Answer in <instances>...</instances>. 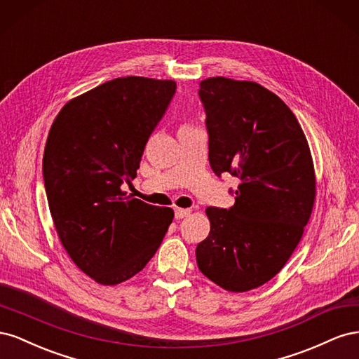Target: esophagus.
<instances>
[{
    "label": "esophagus",
    "instance_id": "34e87169",
    "mask_svg": "<svg viewBox=\"0 0 359 359\" xmlns=\"http://www.w3.org/2000/svg\"><path fill=\"white\" fill-rule=\"evenodd\" d=\"M191 212V210L189 208H175V217L180 220V219H184V217H189Z\"/></svg>",
    "mask_w": 359,
    "mask_h": 359
}]
</instances>
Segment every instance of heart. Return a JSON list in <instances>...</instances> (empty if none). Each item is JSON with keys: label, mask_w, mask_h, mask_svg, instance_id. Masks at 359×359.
Here are the masks:
<instances>
[{"label": "heart", "mask_w": 359, "mask_h": 359, "mask_svg": "<svg viewBox=\"0 0 359 359\" xmlns=\"http://www.w3.org/2000/svg\"><path fill=\"white\" fill-rule=\"evenodd\" d=\"M186 127H189V126H186Z\"/></svg>", "instance_id": "obj_1"}]
</instances>
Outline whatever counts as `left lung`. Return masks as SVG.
Segmentation results:
<instances>
[{
    "mask_svg": "<svg viewBox=\"0 0 359 359\" xmlns=\"http://www.w3.org/2000/svg\"><path fill=\"white\" fill-rule=\"evenodd\" d=\"M199 97L211 169L240 186L229 210L206 208L198 266L220 287L247 292L278 274L301 241L316 198L313 158L297 116L262 85L217 76L201 82Z\"/></svg>",
    "mask_w": 359,
    "mask_h": 359,
    "instance_id": "obj_1",
    "label": "left lung"
}]
</instances>
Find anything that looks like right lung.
Instances as JSON below:
<instances>
[{
  "label": "right lung",
  "instance_id": "add662e5",
  "mask_svg": "<svg viewBox=\"0 0 359 359\" xmlns=\"http://www.w3.org/2000/svg\"><path fill=\"white\" fill-rule=\"evenodd\" d=\"M173 81L127 76L74 97L49 130L43 180L60 241L78 268L114 286L142 271L173 210L126 196L148 137L175 94Z\"/></svg>",
  "mask_w": 359,
  "mask_h": 359
}]
</instances>
